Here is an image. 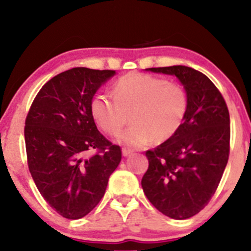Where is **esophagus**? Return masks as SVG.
I'll return each mask as SVG.
<instances>
[{
    "instance_id": "1",
    "label": "esophagus",
    "mask_w": 251,
    "mask_h": 251,
    "mask_svg": "<svg viewBox=\"0 0 251 251\" xmlns=\"http://www.w3.org/2000/svg\"><path fill=\"white\" fill-rule=\"evenodd\" d=\"M131 154H133V151H132V150L126 149V148L123 149V155H124V157H128V155H131Z\"/></svg>"
}]
</instances>
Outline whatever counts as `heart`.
Instances as JSON below:
<instances>
[{
    "mask_svg": "<svg viewBox=\"0 0 251 251\" xmlns=\"http://www.w3.org/2000/svg\"><path fill=\"white\" fill-rule=\"evenodd\" d=\"M112 96L97 94L91 114L105 133L116 137L128 122L133 125L119 138L124 145L144 148L154 139L164 143L179 131L189 107L186 91L162 77L131 73L112 86Z\"/></svg>",
    "mask_w": 251,
    "mask_h": 251,
    "instance_id": "1",
    "label": "heart"
}]
</instances>
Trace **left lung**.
<instances>
[{
	"instance_id": "1",
	"label": "left lung",
	"mask_w": 251,
	"mask_h": 251,
	"mask_svg": "<svg viewBox=\"0 0 251 251\" xmlns=\"http://www.w3.org/2000/svg\"><path fill=\"white\" fill-rule=\"evenodd\" d=\"M175 75L189 99L179 131L146 151L149 169L142 186L155 209L186 220L205 208L215 195L230 151V117L226 100L205 74L186 66L148 68Z\"/></svg>"
}]
</instances>
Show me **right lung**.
Wrapping results in <instances>:
<instances>
[{
	"label": "right lung",
	"instance_id": "1",
	"mask_svg": "<svg viewBox=\"0 0 251 251\" xmlns=\"http://www.w3.org/2000/svg\"><path fill=\"white\" fill-rule=\"evenodd\" d=\"M116 71L75 67L40 89L25 118L28 168L37 190L59 215L79 220L105 195L122 150L98 131L91 100ZM94 149L89 157L87 152Z\"/></svg>",
	"mask_w": 251,
	"mask_h": 251
}]
</instances>
